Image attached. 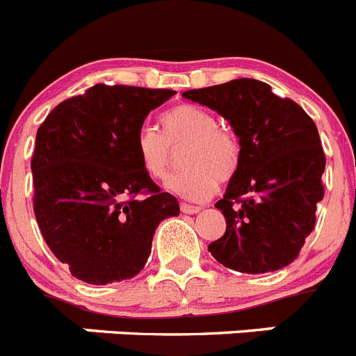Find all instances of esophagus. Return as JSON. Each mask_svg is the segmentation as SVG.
<instances>
[{
	"mask_svg": "<svg viewBox=\"0 0 356 356\" xmlns=\"http://www.w3.org/2000/svg\"><path fill=\"white\" fill-rule=\"evenodd\" d=\"M180 209H181V212H184V213H197L201 210V207L188 205V203H181Z\"/></svg>",
	"mask_w": 356,
	"mask_h": 356,
	"instance_id": "1",
	"label": "esophagus"
}]
</instances>
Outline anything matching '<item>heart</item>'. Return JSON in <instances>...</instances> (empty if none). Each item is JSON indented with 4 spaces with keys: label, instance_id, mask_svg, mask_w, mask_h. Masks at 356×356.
Here are the masks:
<instances>
[{
    "label": "heart",
    "instance_id": "b5f03b06",
    "mask_svg": "<svg viewBox=\"0 0 356 356\" xmlns=\"http://www.w3.org/2000/svg\"><path fill=\"white\" fill-rule=\"evenodd\" d=\"M162 134L143 127L135 137V153L147 176L163 180L180 151V172L169 178L168 187L193 201L207 200L217 180H232L241 165V140L232 128L219 124L207 108L180 103L160 118Z\"/></svg>",
    "mask_w": 356,
    "mask_h": 356
}]
</instances>
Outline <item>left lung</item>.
Segmentation results:
<instances>
[{
    "instance_id": "1",
    "label": "left lung",
    "mask_w": 356,
    "mask_h": 356,
    "mask_svg": "<svg viewBox=\"0 0 356 356\" xmlns=\"http://www.w3.org/2000/svg\"><path fill=\"white\" fill-rule=\"evenodd\" d=\"M228 119L241 165L216 207L226 232L209 251L234 271L260 275L294 262L316 226L326 159L316 122L289 97L253 78L184 92Z\"/></svg>"
}]
</instances>
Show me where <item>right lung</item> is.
<instances>
[{
	"label": "right lung",
	"instance_id": "right-lung-1",
	"mask_svg": "<svg viewBox=\"0 0 356 356\" xmlns=\"http://www.w3.org/2000/svg\"><path fill=\"white\" fill-rule=\"evenodd\" d=\"M175 90L97 83L58 103L37 130L33 212L44 241L74 278L92 285L143 271L172 194L140 168L135 137Z\"/></svg>",
	"mask_w": 356,
	"mask_h": 356
}]
</instances>
